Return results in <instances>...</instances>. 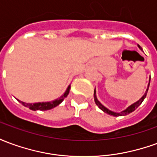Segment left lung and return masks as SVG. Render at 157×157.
I'll return each instance as SVG.
<instances>
[{
    "mask_svg": "<svg viewBox=\"0 0 157 157\" xmlns=\"http://www.w3.org/2000/svg\"><path fill=\"white\" fill-rule=\"evenodd\" d=\"M138 47L140 48V49H141V50H142L141 47H140V45H138ZM150 82H151V77H150V79H149V83H148V86H147V89H146V91H145V94H144V95L141 97V98H140L138 101H137V102H134L133 104H131L130 106H128L127 109H125L124 110H123V111H121V112H113V111H111V110H109V109H107L105 106L102 105V103H101V102L98 101V98H97V95H96V88L94 89V101H95V103L97 104V106L98 107L99 109H101L102 111H103L104 113H106L109 114V115H113V116H114V117H118V116L127 115V114H128V113H130L134 112L135 109H137L139 106L141 104V102L144 101V99L145 98V97H146V94H147V92H148L149 86H150Z\"/></svg>",
    "mask_w": 157,
    "mask_h": 157,
    "instance_id": "obj_1",
    "label": "left lung"
}]
</instances>
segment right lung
I'll use <instances>...</instances> for the list:
<instances>
[{
	"label": "right lung",
	"instance_id": "obj_1",
	"mask_svg": "<svg viewBox=\"0 0 157 157\" xmlns=\"http://www.w3.org/2000/svg\"><path fill=\"white\" fill-rule=\"evenodd\" d=\"M70 89H71V85L68 86L67 89L65 90V92H64V94L62 96H60L59 98H58L57 99H55L54 101H51V102H35V103H27V102H22L17 99V101L19 102H21L22 105L25 106L27 108H29V109L31 110H33V111H36V110H41V111H45V110H49V109H52L55 108L56 106H58L59 104H60L63 100L67 97V95L70 92Z\"/></svg>",
	"mask_w": 157,
	"mask_h": 157
}]
</instances>
